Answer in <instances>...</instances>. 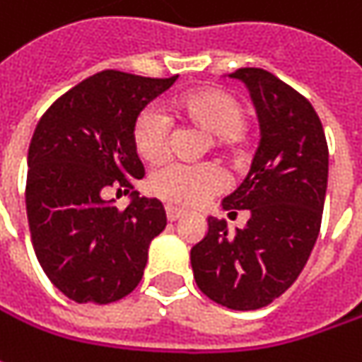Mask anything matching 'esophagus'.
Masks as SVG:
<instances>
[{
    "mask_svg": "<svg viewBox=\"0 0 362 362\" xmlns=\"http://www.w3.org/2000/svg\"><path fill=\"white\" fill-rule=\"evenodd\" d=\"M186 214V211H182V209H176V206H172V204H168L165 206V216H168V221H178V218H182Z\"/></svg>",
    "mask_w": 362,
    "mask_h": 362,
    "instance_id": "34e87169",
    "label": "esophagus"
}]
</instances>
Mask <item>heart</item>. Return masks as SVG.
Wrapping results in <instances>:
<instances>
[{"instance_id": "heart-1", "label": "heart", "mask_w": 362, "mask_h": 362, "mask_svg": "<svg viewBox=\"0 0 362 362\" xmlns=\"http://www.w3.org/2000/svg\"><path fill=\"white\" fill-rule=\"evenodd\" d=\"M174 117L212 135L216 150L237 151V137L247 127V111L223 88H202L174 101ZM172 139L170 119L158 107L137 113L132 127V141L137 156L150 164L162 162ZM225 188V176L214 164H168L150 176V190L170 204L197 206Z\"/></svg>"}]
</instances>
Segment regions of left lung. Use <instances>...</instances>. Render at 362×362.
<instances>
[{
	"label": "left lung",
	"mask_w": 362,
	"mask_h": 362,
	"mask_svg": "<svg viewBox=\"0 0 362 362\" xmlns=\"http://www.w3.org/2000/svg\"><path fill=\"white\" fill-rule=\"evenodd\" d=\"M257 109L259 148L225 211H249L245 228L209 216V233L192 247L197 286L230 310L272 304L302 274L320 233L328 184L322 123L304 95L263 69H239ZM233 214V212H230Z\"/></svg>",
	"instance_id": "1"
}]
</instances>
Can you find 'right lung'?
<instances>
[{"label": "right lung", "mask_w": 362, "mask_h": 362, "mask_svg": "<svg viewBox=\"0 0 362 362\" xmlns=\"http://www.w3.org/2000/svg\"><path fill=\"white\" fill-rule=\"evenodd\" d=\"M176 78L97 72L56 99L36 125L25 182L32 245L44 274L72 302L111 304L141 281L165 211L134 190L146 172L132 127ZM113 185L132 197L125 211L104 198Z\"/></svg>", "instance_id": "obj_1"}]
</instances>
